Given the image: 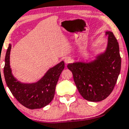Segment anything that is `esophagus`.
Here are the masks:
<instances>
[{"label": "esophagus", "mask_w": 129, "mask_h": 129, "mask_svg": "<svg viewBox=\"0 0 129 129\" xmlns=\"http://www.w3.org/2000/svg\"><path fill=\"white\" fill-rule=\"evenodd\" d=\"M72 61V58L71 57H67L65 58L64 62H65V63H66V64H68V63H71Z\"/></svg>", "instance_id": "obj_1"}]
</instances>
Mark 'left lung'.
Segmentation results:
<instances>
[{
  "label": "left lung",
  "instance_id": "obj_1",
  "mask_svg": "<svg viewBox=\"0 0 129 129\" xmlns=\"http://www.w3.org/2000/svg\"><path fill=\"white\" fill-rule=\"evenodd\" d=\"M108 44L104 53L89 63L76 62L67 67L73 74L78 91L85 99L99 102L113 90L121 71L119 44L111 31H106Z\"/></svg>",
  "mask_w": 129,
  "mask_h": 129
}]
</instances>
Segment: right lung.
<instances>
[{
    "mask_svg": "<svg viewBox=\"0 0 129 129\" xmlns=\"http://www.w3.org/2000/svg\"><path fill=\"white\" fill-rule=\"evenodd\" d=\"M11 45L9 44L5 58L4 77L10 91L17 101L29 109H37L46 106L52 101L57 83L62 71L63 61L51 68L44 76L36 83H21L13 76L10 65Z\"/></svg>",
    "mask_w": 129,
    "mask_h": 129,
    "instance_id": "add662e5",
    "label": "right lung"
}]
</instances>
